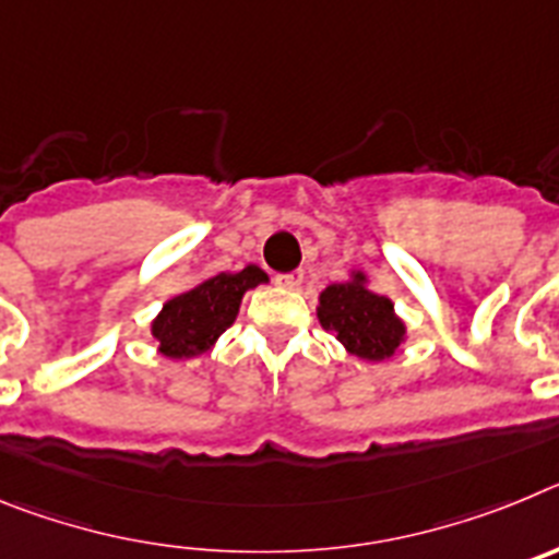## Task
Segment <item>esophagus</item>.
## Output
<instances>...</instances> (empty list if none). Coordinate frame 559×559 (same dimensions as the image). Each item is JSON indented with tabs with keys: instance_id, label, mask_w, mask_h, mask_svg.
Returning a JSON list of instances; mask_svg holds the SVG:
<instances>
[{
	"instance_id": "obj_1",
	"label": "esophagus",
	"mask_w": 559,
	"mask_h": 559,
	"mask_svg": "<svg viewBox=\"0 0 559 559\" xmlns=\"http://www.w3.org/2000/svg\"><path fill=\"white\" fill-rule=\"evenodd\" d=\"M302 271H288V274H276V285L280 288H288V290H296L299 285H302Z\"/></svg>"
}]
</instances>
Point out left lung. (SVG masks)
Segmentation results:
<instances>
[{
  "label": "left lung",
  "mask_w": 559,
  "mask_h": 559,
  "mask_svg": "<svg viewBox=\"0 0 559 559\" xmlns=\"http://www.w3.org/2000/svg\"><path fill=\"white\" fill-rule=\"evenodd\" d=\"M319 319L349 353L367 360L389 358L406 335L386 296L364 288V274L330 285L319 299Z\"/></svg>",
  "instance_id": "1"
}]
</instances>
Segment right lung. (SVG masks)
<instances>
[{
    "instance_id": "obj_1",
    "label": "right lung",
    "mask_w": 559,
    "mask_h": 559,
    "mask_svg": "<svg viewBox=\"0 0 559 559\" xmlns=\"http://www.w3.org/2000/svg\"><path fill=\"white\" fill-rule=\"evenodd\" d=\"M269 276L257 265H246L237 274H215L187 294L176 296L162 308L153 322V338L170 358H192L212 347L231 322L240 299L249 288H257Z\"/></svg>"
}]
</instances>
